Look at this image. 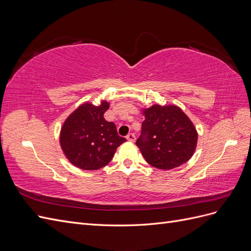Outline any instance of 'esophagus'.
<instances>
[{
	"label": "esophagus",
	"mask_w": 251,
	"mask_h": 251,
	"mask_svg": "<svg viewBox=\"0 0 251 251\" xmlns=\"http://www.w3.org/2000/svg\"><path fill=\"white\" fill-rule=\"evenodd\" d=\"M126 139H127L128 141H132V142H134V141L136 140V136H135V134L130 133V134H127V135H126Z\"/></svg>",
	"instance_id": "34e87169"
}]
</instances>
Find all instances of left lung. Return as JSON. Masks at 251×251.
Instances as JSON below:
<instances>
[{"mask_svg":"<svg viewBox=\"0 0 251 251\" xmlns=\"http://www.w3.org/2000/svg\"><path fill=\"white\" fill-rule=\"evenodd\" d=\"M146 119L136 141L147 162L160 170H172L187 162L195 153L198 133L177 105H159L143 110Z\"/></svg>","mask_w":251,"mask_h":251,"instance_id":"8db88e82","label":"left lung"}]
</instances>
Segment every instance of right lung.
<instances>
[{"label":"right lung","mask_w":251,"mask_h":251,"mask_svg":"<svg viewBox=\"0 0 251 251\" xmlns=\"http://www.w3.org/2000/svg\"><path fill=\"white\" fill-rule=\"evenodd\" d=\"M107 101L96 105L86 102L66 119L60 131L64 154L78 169L92 171L107 165L117 148L126 141L117 134L116 126L103 117Z\"/></svg>","instance_id":"right-lung-1"}]
</instances>
